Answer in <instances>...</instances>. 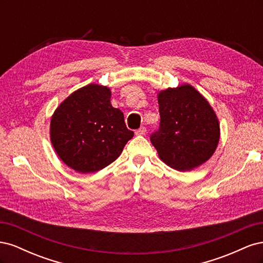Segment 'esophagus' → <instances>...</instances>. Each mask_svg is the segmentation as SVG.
Returning <instances> with one entry per match:
<instances>
[{
    "label": "esophagus",
    "mask_w": 263,
    "mask_h": 263,
    "mask_svg": "<svg viewBox=\"0 0 263 263\" xmlns=\"http://www.w3.org/2000/svg\"><path fill=\"white\" fill-rule=\"evenodd\" d=\"M146 133H147V129L144 126H141L140 128H138L136 132H135V134H136L137 136H142V135H146Z\"/></svg>",
    "instance_id": "34e87169"
}]
</instances>
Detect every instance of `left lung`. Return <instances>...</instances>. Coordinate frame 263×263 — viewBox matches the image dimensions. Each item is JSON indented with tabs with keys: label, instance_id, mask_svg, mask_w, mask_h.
Instances as JSON below:
<instances>
[{
	"label": "left lung",
	"instance_id": "left-lung-1",
	"mask_svg": "<svg viewBox=\"0 0 263 263\" xmlns=\"http://www.w3.org/2000/svg\"><path fill=\"white\" fill-rule=\"evenodd\" d=\"M158 103L160 126L150 141L161 160L179 171L208 161L219 140L218 119L209 102L184 84L161 91Z\"/></svg>",
	"mask_w": 263,
	"mask_h": 263
}]
</instances>
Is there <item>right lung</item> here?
<instances>
[{
    "label": "right lung",
    "mask_w": 263,
    "mask_h": 263,
    "mask_svg": "<svg viewBox=\"0 0 263 263\" xmlns=\"http://www.w3.org/2000/svg\"><path fill=\"white\" fill-rule=\"evenodd\" d=\"M133 136L122 110L110 104L108 87L98 84L69 95L50 123L55 153L80 173L97 172L115 161Z\"/></svg>",
    "instance_id": "right-lung-1"
}]
</instances>
